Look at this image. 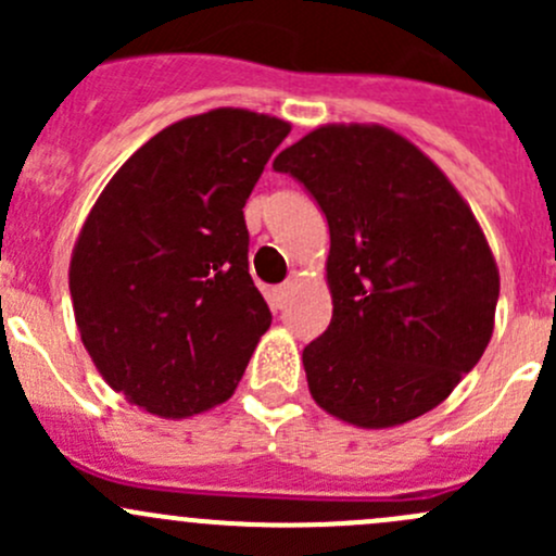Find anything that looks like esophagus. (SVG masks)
Listing matches in <instances>:
<instances>
[{
	"label": "esophagus",
	"mask_w": 556,
	"mask_h": 556,
	"mask_svg": "<svg viewBox=\"0 0 556 556\" xmlns=\"http://www.w3.org/2000/svg\"><path fill=\"white\" fill-rule=\"evenodd\" d=\"M290 290H293V285H290V282H282V285H277V288L271 290V301H274V306H277V309H282V306L288 304V295H290Z\"/></svg>",
	"instance_id": "1"
}]
</instances>
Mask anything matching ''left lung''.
Masks as SVG:
<instances>
[{
    "mask_svg": "<svg viewBox=\"0 0 556 556\" xmlns=\"http://www.w3.org/2000/svg\"><path fill=\"white\" fill-rule=\"evenodd\" d=\"M328 217L333 317L304 350L319 408L366 430L412 422L452 395L495 328L501 274L468 201L406 137L328 123L285 148Z\"/></svg>",
    "mask_w": 556,
    "mask_h": 556,
    "instance_id": "8db88e82",
    "label": "left lung"
}]
</instances>
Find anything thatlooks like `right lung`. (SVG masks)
<instances>
[{
    "instance_id": "right-lung-1",
    "label": "right lung",
    "mask_w": 556,
    "mask_h": 556,
    "mask_svg": "<svg viewBox=\"0 0 556 556\" xmlns=\"http://www.w3.org/2000/svg\"><path fill=\"white\" fill-rule=\"evenodd\" d=\"M288 134L237 106L182 117L88 212L70 263L75 323L104 382L142 412L185 419L228 401L271 325L242 210Z\"/></svg>"
}]
</instances>
